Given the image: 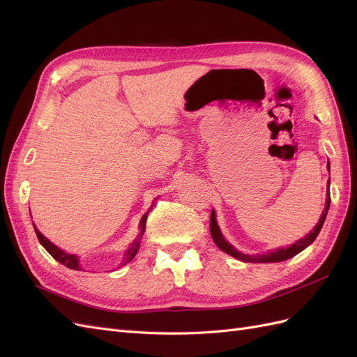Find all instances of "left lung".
Instances as JSON below:
<instances>
[{
  "mask_svg": "<svg viewBox=\"0 0 357 357\" xmlns=\"http://www.w3.org/2000/svg\"><path fill=\"white\" fill-rule=\"evenodd\" d=\"M328 169H329V162H328ZM329 185L331 181L328 180V193H326V205H325V210H323L321 213V218L319 219V223L312 228V231L310 234H307L304 238L298 240L296 243H294L289 247H283V248H277V250L274 252H266L264 255H256V256H250V255H244L241 252L236 250V248H234L228 241H226L223 238V235L219 229L218 226V222H215V214H214V210L211 211V218H210V232H211V238L213 241L215 243V245H218L220 250H223L225 253L231 255L232 257L238 259V261H243V262H257V264H271V262H282V261H286V259H290L294 257L295 255H298L299 252L304 250V248H307L312 241L316 240V236L319 235L320 229L323 223H325V219H326V214H328V210H329V205H331V193H329Z\"/></svg>",
  "mask_w": 357,
  "mask_h": 357,
  "instance_id": "1",
  "label": "left lung"
}]
</instances>
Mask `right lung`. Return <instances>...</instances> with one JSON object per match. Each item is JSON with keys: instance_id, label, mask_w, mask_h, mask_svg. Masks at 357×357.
<instances>
[{"instance_id": "obj_1", "label": "right lung", "mask_w": 357, "mask_h": 357, "mask_svg": "<svg viewBox=\"0 0 357 357\" xmlns=\"http://www.w3.org/2000/svg\"><path fill=\"white\" fill-rule=\"evenodd\" d=\"M150 211V210H149ZM149 211L143 215L142 218V220H139V235L137 236V238L134 240V243L129 245V248L126 250V253H125V257H123V261H122V266L123 265H126L128 262H131L132 259H134V256L137 255V252H138V248H139V240H142V236H143V234H144V229H146V220H147V214H149ZM34 225V223H32ZM34 229H36V234H37V238H38V241L41 243V245L46 248V250L52 255V257L53 259H56V261L59 262V264H62V265H66L67 268H70V269H82L80 268V264H79V257L75 256V255H70V253H66L63 250H61V248L58 247V245H55L53 243H50L45 235H43L37 228H36V225H34Z\"/></svg>"}]
</instances>
